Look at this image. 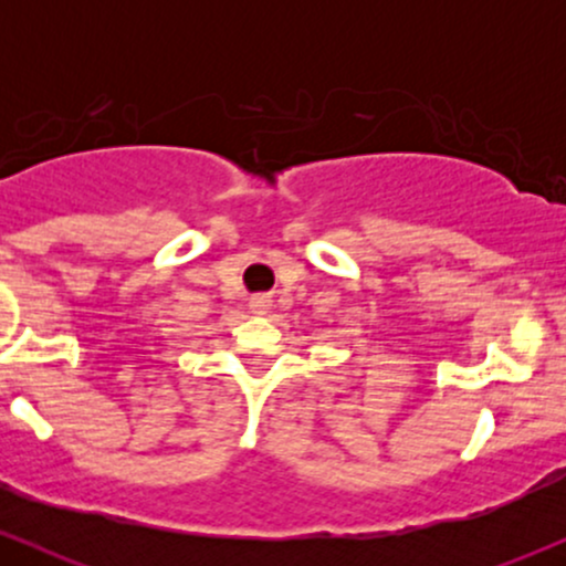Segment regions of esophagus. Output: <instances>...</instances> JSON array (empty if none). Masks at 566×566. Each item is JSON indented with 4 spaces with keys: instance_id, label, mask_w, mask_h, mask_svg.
<instances>
[{
    "instance_id": "34e87169",
    "label": "esophagus",
    "mask_w": 566,
    "mask_h": 566,
    "mask_svg": "<svg viewBox=\"0 0 566 566\" xmlns=\"http://www.w3.org/2000/svg\"><path fill=\"white\" fill-rule=\"evenodd\" d=\"M269 305H271V301H269V297H252V301H250V308H252V314H258V316H263L265 314V311H269Z\"/></svg>"
}]
</instances>
